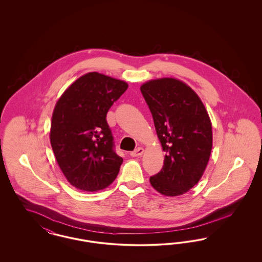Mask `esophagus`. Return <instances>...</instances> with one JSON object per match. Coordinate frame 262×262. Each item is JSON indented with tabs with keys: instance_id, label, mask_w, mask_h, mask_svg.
<instances>
[{
	"instance_id": "obj_1",
	"label": "esophagus",
	"mask_w": 262,
	"mask_h": 262,
	"mask_svg": "<svg viewBox=\"0 0 262 262\" xmlns=\"http://www.w3.org/2000/svg\"><path fill=\"white\" fill-rule=\"evenodd\" d=\"M144 152V149L142 147H137V149L134 150L133 152H130V156L132 157H137V156H141Z\"/></svg>"
}]
</instances>
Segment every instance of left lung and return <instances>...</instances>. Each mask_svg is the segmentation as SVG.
I'll return each instance as SVG.
<instances>
[{
	"mask_svg": "<svg viewBox=\"0 0 262 262\" xmlns=\"http://www.w3.org/2000/svg\"><path fill=\"white\" fill-rule=\"evenodd\" d=\"M140 91L166 153L162 170L150 177V184L167 196L184 194L199 183L210 157L209 116L198 94L181 80H150Z\"/></svg>",
	"mask_w": 262,
	"mask_h": 262,
	"instance_id": "8db88e82",
	"label": "left lung"
}]
</instances>
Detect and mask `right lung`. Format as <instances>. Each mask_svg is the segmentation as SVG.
I'll list each match as a JSON object with an SVG mask.
<instances>
[{
	"label": "right lung",
	"mask_w": 262,
	"mask_h": 262,
	"mask_svg": "<svg viewBox=\"0 0 262 262\" xmlns=\"http://www.w3.org/2000/svg\"><path fill=\"white\" fill-rule=\"evenodd\" d=\"M127 86L125 81L88 73L76 79L55 106L52 149L62 174L80 190L103 189L119 174L123 158L115 151L106 116Z\"/></svg>",
	"instance_id": "obj_1"
}]
</instances>
